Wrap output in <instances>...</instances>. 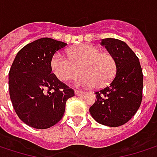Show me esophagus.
<instances>
[{
	"instance_id": "34e87169",
	"label": "esophagus",
	"mask_w": 157,
	"mask_h": 157,
	"mask_svg": "<svg viewBox=\"0 0 157 157\" xmlns=\"http://www.w3.org/2000/svg\"><path fill=\"white\" fill-rule=\"evenodd\" d=\"M75 95L80 96V95H82V94H84V92H82V91H79V90H76V91L75 92Z\"/></svg>"
}]
</instances>
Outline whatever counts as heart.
Wrapping results in <instances>:
<instances>
[{
  "label": "heart",
  "mask_w": 157,
  "mask_h": 157,
  "mask_svg": "<svg viewBox=\"0 0 157 157\" xmlns=\"http://www.w3.org/2000/svg\"><path fill=\"white\" fill-rule=\"evenodd\" d=\"M68 58L55 53L51 60V68L54 75L62 82H68L81 76L77 84L83 87L103 88L108 85L116 73V63L109 52L91 44H82L68 51Z\"/></svg>",
  "instance_id": "b5f03b06"
}]
</instances>
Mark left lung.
I'll return each mask as SVG.
<instances>
[{
  "label": "left lung",
  "mask_w": 157,
  "mask_h": 157,
  "mask_svg": "<svg viewBox=\"0 0 157 157\" xmlns=\"http://www.w3.org/2000/svg\"><path fill=\"white\" fill-rule=\"evenodd\" d=\"M116 63V73L105 88L97 91L95 103L89 112L101 124L117 127L127 123L137 112L143 97V72L138 57L124 42L103 39Z\"/></svg>",
  "instance_id": "left-lung-1"
}]
</instances>
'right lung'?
<instances>
[{
  "mask_svg": "<svg viewBox=\"0 0 157 157\" xmlns=\"http://www.w3.org/2000/svg\"><path fill=\"white\" fill-rule=\"evenodd\" d=\"M67 44L41 38L21 48L9 72V91L19 118L36 129L57 124L65 111L66 101L75 96L73 89L52 74L53 54Z\"/></svg>",
  "mask_w": 157,
  "mask_h": 157,
  "instance_id": "obj_1",
  "label": "right lung"
}]
</instances>
